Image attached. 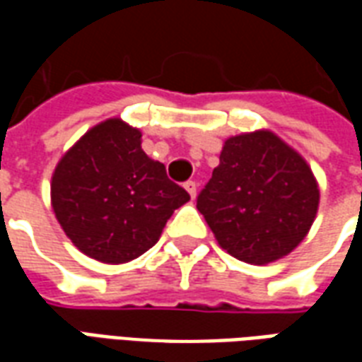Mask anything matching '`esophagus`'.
I'll list each match as a JSON object with an SVG mask.
<instances>
[{"label":"esophagus","instance_id":"34e87169","mask_svg":"<svg viewBox=\"0 0 362 362\" xmlns=\"http://www.w3.org/2000/svg\"><path fill=\"white\" fill-rule=\"evenodd\" d=\"M184 188H186V192H188L192 199L196 197V194H197V184H196V182L188 180V182H186V184H184Z\"/></svg>","mask_w":362,"mask_h":362}]
</instances>
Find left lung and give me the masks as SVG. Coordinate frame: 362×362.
Wrapping results in <instances>:
<instances>
[{"label":"left lung","instance_id":"obj_1","mask_svg":"<svg viewBox=\"0 0 362 362\" xmlns=\"http://www.w3.org/2000/svg\"><path fill=\"white\" fill-rule=\"evenodd\" d=\"M318 204L310 165L269 129L228 137L219 166L197 196V211L221 248L252 266L295 250L308 235Z\"/></svg>","mask_w":362,"mask_h":362}]
</instances>
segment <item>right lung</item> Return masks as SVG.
<instances>
[{
    "instance_id": "obj_1",
    "label": "right lung",
    "mask_w": 362,
    "mask_h": 362,
    "mask_svg": "<svg viewBox=\"0 0 362 362\" xmlns=\"http://www.w3.org/2000/svg\"><path fill=\"white\" fill-rule=\"evenodd\" d=\"M52 209L89 258L118 266L153 248L188 192L141 149V132L122 118L90 127L54 168Z\"/></svg>"
}]
</instances>
